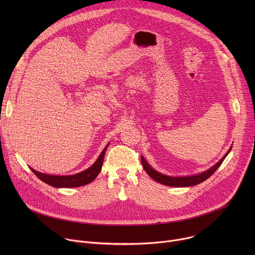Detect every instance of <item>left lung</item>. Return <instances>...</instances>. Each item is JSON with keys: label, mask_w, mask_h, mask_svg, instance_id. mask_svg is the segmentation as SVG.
<instances>
[{"label": "left lung", "mask_w": 255, "mask_h": 255, "mask_svg": "<svg viewBox=\"0 0 255 255\" xmlns=\"http://www.w3.org/2000/svg\"><path fill=\"white\" fill-rule=\"evenodd\" d=\"M230 150H231V148L222 157V159L219 160V162H217L214 166H212L208 170H206L202 173H199V174L189 175V176H169V175L162 174V173L156 171L155 169H153V167H151L147 163V161L145 160V158L143 156H141V162H142V165H143L145 171L148 173L149 176H151V178L156 180L159 184H162V185L168 186V187H176V188L192 187V186L199 185V184L203 183V181L206 180L207 178H209L217 170V168L221 165V163L223 162V160L225 159L227 154L230 152Z\"/></svg>", "instance_id": "1"}]
</instances>
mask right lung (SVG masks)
I'll list each match as a JSON object with an SVG mask.
<instances>
[{"mask_svg":"<svg viewBox=\"0 0 255 255\" xmlns=\"http://www.w3.org/2000/svg\"><path fill=\"white\" fill-rule=\"evenodd\" d=\"M109 145V144H108ZM107 146L104 148V150L101 152L100 156L96 160V162L90 166L88 169L76 173V174H71V175H51V174H45L42 172H39L37 170L33 169L30 167V169L36 174L40 180H42L43 183L54 187V188H77V187H82L85 185H88L98 176L102 169L103 161H104V156L105 152L107 150Z\"/></svg>","mask_w":255,"mask_h":255,"instance_id":"obj_1","label":"right lung"}]
</instances>
